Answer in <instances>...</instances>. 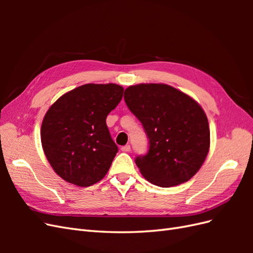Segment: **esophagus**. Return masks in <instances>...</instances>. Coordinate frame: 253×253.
I'll return each instance as SVG.
<instances>
[{
  "instance_id": "esophagus-1",
  "label": "esophagus",
  "mask_w": 253,
  "mask_h": 253,
  "mask_svg": "<svg viewBox=\"0 0 253 253\" xmlns=\"http://www.w3.org/2000/svg\"><path fill=\"white\" fill-rule=\"evenodd\" d=\"M121 151L122 152H129V151H131V145H129V144L124 145V147H121Z\"/></svg>"
}]
</instances>
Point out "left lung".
<instances>
[{"instance_id":"obj_1","label":"left lung","mask_w":253,"mask_h":253,"mask_svg":"<svg viewBox=\"0 0 253 253\" xmlns=\"http://www.w3.org/2000/svg\"><path fill=\"white\" fill-rule=\"evenodd\" d=\"M125 101L149 138L148 153L135 159L143 177L163 188L193 177L210 148L202 106L182 91L156 83L128 86Z\"/></svg>"}]
</instances>
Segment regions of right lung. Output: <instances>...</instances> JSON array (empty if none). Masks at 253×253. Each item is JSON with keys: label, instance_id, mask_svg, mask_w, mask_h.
<instances>
[{"label": "right lung", "instance_id": "1", "mask_svg": "<svg viewBox=\"0 0 253 253\" xmlns=\"http://www.w3.org/2000/svg\"><path fill=\"white\" fill-rule=\"evenodd\" d=\"M124 95L117 84H84L61 96L45 114L42 147L52 169L67 182L89 187L108 173L118 147L106 117Z\"/></svg>", "mask_w": 253, "mask_h": 253}]
</instances>
